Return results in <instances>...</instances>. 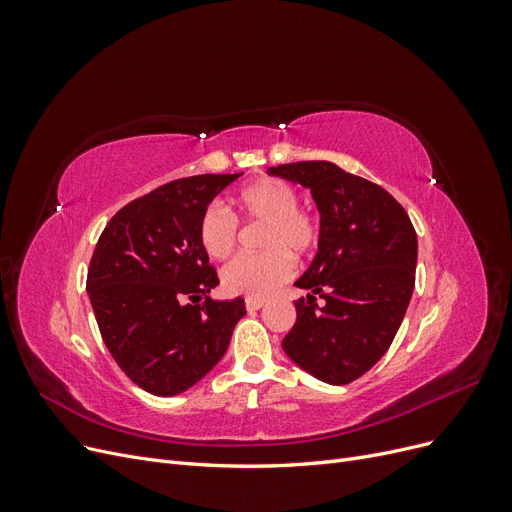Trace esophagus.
<instances>
[{"label":"esophagus","instance_id":"esophagus-1","mask_svg":"<svg viewBox=\"0 0 512 512\" xmlns=\"http://www.w3.org/2000/svg\"><path fill=\"white\" fill-rule=\"evenodd\" d=\"M267 301L265 299H245V307L247 312H256V309H260L262 305H265Z\"/></svg>","mask_w":512,"mask_h":512}]
</instances>
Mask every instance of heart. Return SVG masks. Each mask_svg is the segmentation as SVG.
<instances>
[{
	"label": "heart",
	"mask_w": 512,
	"mask_h": 512,
	"mask_svg": "<svg viewBox=\"0 0 512 512\" xmlns=\"http://www.w3.org/2000/svg\"><path fill=\"white\" fill-rule=\"evenodd\" d=\"M235 203L247 220L267 222L265 254H241L222 269V284L230 294L262 299L280 288L294 271V256L312 254L320 241V224L299 207V192L280 177H262L239 190ZM235 215L211 203L196 226L198 245L209 258H226L237 243Z\"/></svg>",
	"instance_id": "obj_1"
}]
</instances>
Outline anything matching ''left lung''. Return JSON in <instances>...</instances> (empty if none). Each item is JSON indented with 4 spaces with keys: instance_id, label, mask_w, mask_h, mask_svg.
<instances>
[{
    "instance_id": "8db88e82",
    "label": "left lung",
    "mask_w": 512,
    "mask_h": 512,
    "mask_svg": "<svg viewBox=\"0 0 512 512\" xmlns=\"http://www.w3.org/2000/svg\"><path fill=\"white\" fill-rule=\"evenodd\" d=\"M269 175L301 183L320 211L312 265L294 286L297 322L282 348L322 382L361 378L389 350L414 290L416 232L406 209L380 185L333 162H294Z\"/></svg>"
}]
</instances>
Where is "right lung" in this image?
Here are the masks:
<instances>
[{
    "mask_svg": "<svg viewBox=\"0 0 512 512\" xmlns=\"http://www.w3.org/2000/svg\"><path fill=\"white\" fill-rule=\"evenodd\" d=\"M235 175L170 181L106 224L87 271L100 335L134 384L158 397L188 391L218 365L245 301H213L218 271L196 226Z\"/></svg>",
    "mask_w": 512,
    "mask_h": 512,
    "instance_id": "obj_1",
    "label": "right lung"
}]
</instances>
